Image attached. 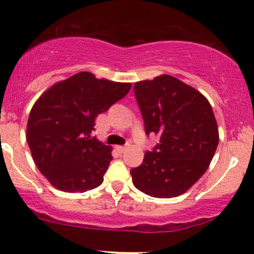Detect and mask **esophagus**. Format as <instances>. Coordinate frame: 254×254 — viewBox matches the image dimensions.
Wrapping results in <instances>:
<instances>
[{"label": "esophagus", "instance_id": "obj_1", "mask_svg": "<svg viewBox=\"0 0 254 254\" xmlns=\"http://www.w3.org/2000/svg\"><path fill=\"white\" fill-rule=\"evenodd\" d=\"M117 150L119 153H124V151L127 150V147H125V145H117Z\"/></svg>", "mask_w": 254, "mask_h": 254}]
</instances>
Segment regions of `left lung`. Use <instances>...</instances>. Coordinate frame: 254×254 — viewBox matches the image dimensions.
<instances>
[{"label":"left lung","instance_id":"1","mask_svg":"<svg viewBox=\"0 0 254 254\" xmlns=\"http://www.w3.org/2000/svg\"><path fill=\"white\" fill-rule=\"evenodd\" d=\"M133 92L145 133L160 136L142 165L130 171L133 185L151 197L180 196L205 173L216 151L218 129L211 105L171 75L136 82Z\"/></svg>","mask_w":254,"mask_h":254}]
</instances>
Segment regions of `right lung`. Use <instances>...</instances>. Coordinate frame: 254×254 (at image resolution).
<instances>
[{
    "mask_svg": "<svg viewBox=\"0 0 254 254\" xmlns=\"http://www.w3.org/2000/svg\"><path fill=\"white\" fill-rule=\"evenodd\" d=\"M130 88L131 83L81 71L40 95L30 112L26 139L38 170L54 188L86 192L103 183L112 148L90 133L95 118Z\"/></svg>",
    "mask_w": 254,
    "mask_h": 254,
    "instance_id": "right-lung-1",
    "label": "right lung"
}]
</instances>
